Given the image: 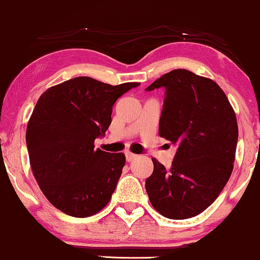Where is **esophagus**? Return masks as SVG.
I'll return each instance as SVG.
<instances>
[{"label":"esophagus","instance_id":"1","mask_svg":"<svg viewBox=\"0 0 260 260\" xmlns=\"http://www.w3.org/2000/svg\"><path fill=\"white\" fill-rule=\"evenodd\" d=\"M125 156H126V161L127 162H131V161H133V159H135V158L137 157L136 154H134V152H131L129 150L125 151Z\"/></svg>","mask_w":260,"mask_h":260}]
</instances>
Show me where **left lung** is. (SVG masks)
<instances>
[{
	"label": "left lung",
	"instance_id": "1",
	"mask_svg": "<svg viewBox=\"0 0 260 260\" xmlns=\"http://www.w3.org/2000/svg\"><path fill=\"white\" fill-rule=\"evenodd\" d=\"M165 87L158 135L177 145L172 168L152 158L145 180L149 200L159 214L182 220L211 206L233 170L238 123L232 105L215 81L179 69L145 90Z\"/></svg>",
	"mask_w": 260,
	"mask_h": 260
}]
</instances>
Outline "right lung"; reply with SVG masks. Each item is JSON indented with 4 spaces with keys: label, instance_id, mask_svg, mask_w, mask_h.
<instances>
[{
    "label": "right lung",
    "instance_id": "add662e5",
    "mask_svg": "<svg viewBox=\"0 0 260 260\" xmlns=\"http://www.w3.org/2000/svg\"><path fill=\"white\" fill-rule=\"evenodd\" d=\"M138 85L77 77L40 95L28 120L27 149L39 187L59 211L86 218L109 204L125 155L94 149V140L111 124L117 99Z\"/></svg>",
    "mask_w": 260,
    "mask_h": 260
}]
</instances>
